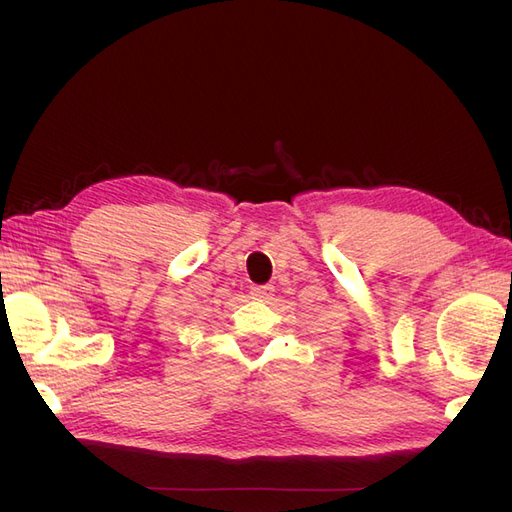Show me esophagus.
<instances>
[{"mask_svg":"<svg viewBox=\"0 0 512 512\" xmlns=\"http://www.w3.org/2000/svg\"><path fill=\"white\" fill-rule=\"evenodd\" d=\"M273 288L271 286H254L252 288V299H256V301H269L271 297H273Z\"/></svg>","mask_w":512,"mask_h":512,"instance_id":"esophagus-1","label":"esophagus"}]
</instances>
